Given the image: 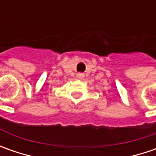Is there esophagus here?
<instances>
[{
  "mask_svg": "<svg viewBox=\"0 0 156 156\" xmlns=\"http://www.w3.org/2000/svg\"><path fill=\"white\" fill-rule=\"evenodd\" d=\"M77 78H78V79H83V78H84V74H82V73H78V74H77Z\"/></svg>",
  "mask_w": 156,
  "mask_h": 156,
  "instance_id": "34e87169",
  "label": "esophagus"
}]
</instances>
